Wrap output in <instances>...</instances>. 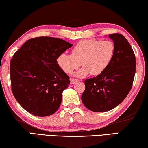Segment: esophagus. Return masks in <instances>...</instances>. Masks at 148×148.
<instances>
[{
	"label": "esophagus",
	"mask_w": 148,
	"mask_h": 148,
	"mask_svg": "<svg viewBox=\"0 0 148 148\" xmlns=\"http://www.w3.org/2000/svg\"><path fill=\"white\" fill-rule=\"evenodd\" d=\"M77 81H78V79H74V78H71V84H74L76 82H77Z\"/></svg>",
	"instance_id": "34e87169"
}]
</instances>
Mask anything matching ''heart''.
<instances>
[{
	"label": "heart",
	"instance_id": "b5f03b06",
	"mask_svg": "<svg viewBox=\"0 0 148 148\" xmlns=\"http://www.w3.org/2000/svg\"><path fill=\"white\" fill-rule=\"evenodd\" d=\"M115 51L116 47L112 41L84 40L73 47L72 54L59 55L57 63L66 74L78 69L81 63L83 68L77 73V76L85 77L89 73L97 76L102 73L111 62Z\"/></svg>",
	"mask_w": 148,
	"mask_h": 148
}]
</instances>
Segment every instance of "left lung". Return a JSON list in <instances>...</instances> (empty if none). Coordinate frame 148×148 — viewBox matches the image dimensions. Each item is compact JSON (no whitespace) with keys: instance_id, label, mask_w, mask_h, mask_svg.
I'll list each match as a JSON object with an SVG mask.
<instances>
[{"instance_id":"8db88e82","label":"left lung","mask_w":148,"mask_h":148,"mask_svg":"<svg viewBox=\"0 0 148 148\" xmlns=\"http://www.w3.org/2000/svg\"><path fill=\"white\" fill-rule=\"evenodd\" d=\"M109 37L116 47L114 58L102 73L85 80L82 95L85 106L95 112L109 111L122 102L131 91L136 72V57L127 40L119 33Z\"/></svg>"}]
</instances>
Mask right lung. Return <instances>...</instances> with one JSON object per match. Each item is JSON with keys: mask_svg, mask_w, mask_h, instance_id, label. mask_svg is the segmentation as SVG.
Instances as JSON below:
<instances>
[{"mask_svg": "<svg viewBox=\"0 0 148 148\" xmlns=\"http://www.w3.org/2000/svg\"><path fill=\"white\" fill-rule=\"evenodd\" d=\"M72 46L62 39L40 36L27 40L14 54L10 61L12 91L30 114L46 117L59 109L62 91L71 81L57 59Z\"/></svg>", "mask_w": 148, "mask_h": 148, "instance_id": "right-lung-1", "label": "right lung"}]
</instances>
